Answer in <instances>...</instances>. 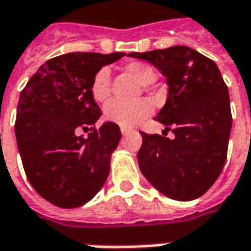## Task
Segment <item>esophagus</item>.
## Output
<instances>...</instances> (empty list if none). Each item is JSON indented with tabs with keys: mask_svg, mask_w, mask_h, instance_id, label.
<instances>
[{
	"mask_svg": "<svg viewBox=\"0 0 251 251\" xmlns=\"http://www.w3.org/2000/svg\"><path fill=\"white\" fill-rule=\"evenodd\" d=\"M130 132H131L130 128H124V127H121V134H123V135H127V134H130Z\"/></svg>",
	"mask_w": 251,
	"mask_h": 251,
	"instance_id": "obj_1",
	"label": "esophagus"
}]
</instances>
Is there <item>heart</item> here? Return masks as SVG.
<instances>
[{"label":"heart","instance_id":"heart-1","mask_svg":"<svg viewBox=\"0 0 251 251\" xmlns=\"http://www.w3.org/2000/svg\"><path fill=\"white\" fill-rule=\"evenodd\" d=\"M126 72L143 86H150L155 80V70L151 65L144 62H131L126 68ZM92 94L94 100L104 101L110 94V70L100 69L94 76L92 83ZM152 113V106L147 100H137L132 103H123L120 100H111L104 107L107 120L119 124L124 128L138 126Z\"/></svg>","mask_w":251,"mask_h":251}]
</instances>
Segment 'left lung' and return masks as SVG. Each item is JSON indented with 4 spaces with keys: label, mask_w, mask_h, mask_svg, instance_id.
<instances>
[{
    "label": "left lung",
    "mask_w": 251,
    "mask_h": 251,
    "mask_svg": "<svg viewBox=\"0 0 251 251\" xmlns=\"http://www.w3.org/2000/svg\"><path fill=\"white\" fill-rule=\"evenodd\" d=\"M130 56L150 62L167 77V101L155 120L175 135L141 132L140 171L162 195L194 201L215 183L226 161L232 130L227 86L218 65L188 46Z\"/></svg>",
    "instance_id": "left-lung-1"
}]
</instances>
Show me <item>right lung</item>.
<instances>
[{
  "instance_id": "right-lung-1",
  "label": "right lung",
  "mask_w": 251,
  "mask_h": 251,
  "mask_svg": "<svg viewBox=\"0 0 251 251\" xmlns=\"http://www.w3.org/2000/svg\"><path fill=\"white\" fill-rule=\"evenodd\" d=\"M124 55L72 52L49 59L21 92L15 121L19 155L33 189L55 206H82L106 182L121 131L111 121L93 130L101 110L92 83L99 70ZM80 129L90 131L89 137L79 136Z\"/></svg>"
}]
</instances>
